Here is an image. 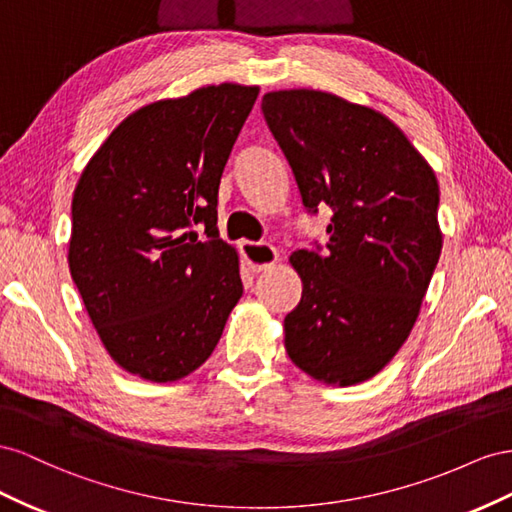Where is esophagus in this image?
Here are the masks:
<instances>
[{
  "mask_svg": "<svg viewBox=\"0 0 512 512\" xmlns=\"http://www.w3.org/2000/svg\"><path fill=\"white\" fill-rule=\"evenodd\" d=\"M240 251H242V257L251 272H264V270L272 268L276 261H279V253H276V248L270 244L242 242Z\"/></svg>",
  "mask_w": 512,
  "mask_h": 512,
  "instance_id": "1",
  "label": "esophagus"
}]
</instances>
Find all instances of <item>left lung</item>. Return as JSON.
Here are the masks:
<instances>
[{"label":"left lung","instance_id":"obj_1","mask_svg":"<svg viewBox=\"0 0 512 512\" xmlns=\"http://www.w3.org/2000/svg\"><path fill=\"white\" fill-rule=\"evenodd\" d=\"M261 111L311 212L330 206L326 251L289 257L302 298L285 349L328 386L367 382L416 324L437 259L435 171L384 113L321 90H279Z\"/></svg>","mask_w":512,"mask_h":512}]
</instances>
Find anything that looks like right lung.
Instances as JSON below:
<instances>
[{
    "instance_id": "obj_1",
    "label": "right lung",
    "mask_w": 512,
    "mask_h": 512,
    "mask_svg": "<svg viewBox=\"0 0 512 512\" xmlns=\"http://www.w3.org/2000/svg\"><path fill=\"white\" fill-rule=\"evenodd\" d=\"M257 94V85H206L133 111L72 195V281L115 364L148 382L197 371L242 298L216 197Z\"/></svg>"
}]
</instances>
